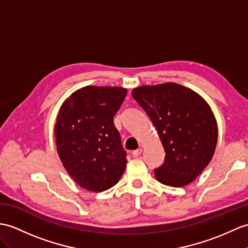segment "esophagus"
<instances>
[{"instance_id": "obj_1", "label": "esophagus", "mask_w": 248, "mask_h": 248, "mask_svg": "<svg viewBox=\"0 0 248 248\" xmlns=\"http://www.w3.org/2000/svg\"><path fill=\"white\" fill-rule=\"evenodd\" d=\"M141 153H142V150L140 148V149H137V150H134L133 152H132V155H133L134 157H138Z\"/></svg>"}]
</instances>
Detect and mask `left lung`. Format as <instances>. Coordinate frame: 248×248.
Segmentation results:
<instances>
[{"mask_svg": "<svg viewBox=\"0 0 248 248\" xmlns=\"http://www.w3.org/2000/svg\"><path fill=\"white\" fill-rule=\"evenodd\" d=\"M150 117L165 149L164 164L154 169L159 183L182 187L209 164L217 141V126L207 102L176 83L145 85L132 92Z\"/></svg>", "mask_w": 248, "mask_h": 248, "instance_id": "1", "label": "left lung"}]
</instances>
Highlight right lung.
<instances>
[{"instance_id": "1", "label": "right lung", "mask_w": 248, "mask_h": 248, "mask_svg": "<svg viewBox=\"0 0 248 248\" xmlns=\"http://www.w3.org/2000/svg\"><path fill=\"white\" fill-rule=\"evenodd\" d=\"M126 91L110 86H85L63 103L55 135L59 157L74 181L90 191L116 185L124 174L126 152L114 124Z\"/></svg>"}]
</instances>
